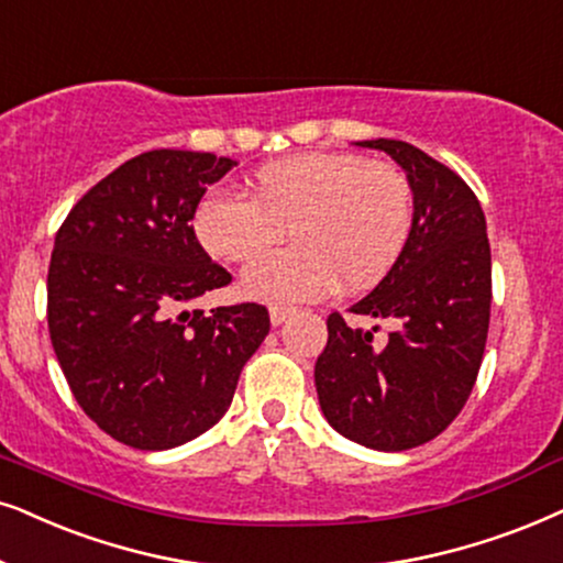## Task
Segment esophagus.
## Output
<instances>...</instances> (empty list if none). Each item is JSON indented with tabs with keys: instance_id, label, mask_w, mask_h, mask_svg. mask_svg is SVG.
Masks as SVG:
<instances>
[{
	"instance_id": "34e87169",
	"label": "esophagus",
	"mask_w": 563,
	"mask_h": 563,
	"mask_svg": "<svg viewBox=\"0 0 563 563\" xmlns=\"http://www.w3.org/2000/svg\"><path fill=\"white\" fill-rule=\"evenodd\" d=\"M291 312H295L291 308H279V305H274V308L268 310V316H272V323H274V325H282L284 320H287V318L291 316Z\"/></svg>"
}]
</instances>
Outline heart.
<instances>
[{
    "label": "heart",
    "instance_id": "b5f03b06",
    "mask_svg": "<svg viewBox=\"0 0 563 563\" xmlns=\"http://www.w3.org/2000/svg\"><path fill=\"white\" fill-rule=\"evenodd\" d=\"M416 222L413 186L400 167L356 152H308L255 173L253 196L211 191L196 207L194 230L211 255L251 261L291 232L297 245L243 274L261 302H308L335 284L375 287L393 272Z\"/></svg>",
    "mask_w": 563,
    "mask_h": 563
}]
</instances>
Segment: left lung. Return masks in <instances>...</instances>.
<instances>
[{
	"mask_svg": "<svg viewBox=\"0 0 563 563\" xmlns=\"http://www.w3.org/2000/svg\"><path fill=\"white\" fill-rule=\"evenodd\" d=\"M413 186L416 222L393 272L349 312L393 331L346 325L328 316V344L316 362L323 416L364 448L400 452L442 434L463 411L492 316V247L484 209L448 165L398 139H372Z\"/></svg>",
	"mask_w": 563,
	"mask_h": 563,
	"instance_id": "obj_1",
	"label": "left lung"
}]
</instances>
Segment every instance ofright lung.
<instances>
[{"instance_id":"obj_1","label":"right lung","mask_w":563,"mask_h":563,"mask_svg":"<svg viewBox=\"0 0 563 563\" xmlns=\"http://www.w3.org/2000/svg\"><path fill=\"white\" fill-rule=\"evenodd\" d=\"M232 165L211 152H144L95 184L56 232L51 344L79 408L129 448L170 450L214 427L272 328L255 302L191 310L232 282L191 224Z\"/></svg>"}]
</instances>
